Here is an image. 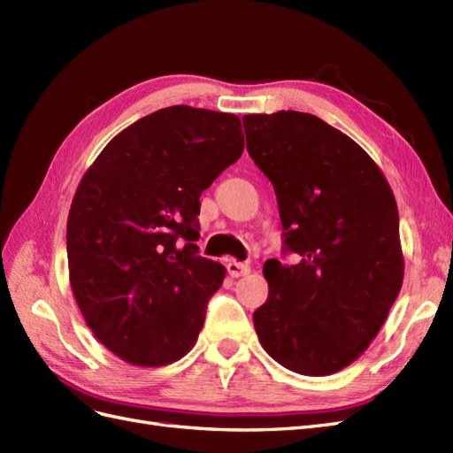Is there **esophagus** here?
<instances>
[{
  "label": "esophagus",
  "mask_w": 453,
  "mask_h": 453,
  "mask_svg": "<svg viewBox=\"0 0 453 453\" xmlns=\"http://www.w3.org/2000/svg\"><path fill=\"white\" fill-rule=\"evenodd\" d=\"M226 270L230 273V278H242V276H245V273H250L251 268H250V265H245V263H236V260H228Z\"/></svg>",
  "instance_id": "obj_1"
}]
</instances>
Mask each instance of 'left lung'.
<instances>
[{"instance_id": "1", "label": "left lung", "mask_w": 453, "mask_h": 453, "mask_svg": "<svg viewBox=\"0 0 453 453\" xmlns=\"http://www.w3.org/2000/svg\"><path fill=\"white\" fill-rule=\"evenodd\" d=\"M248 153L276 190L283 253L263 266L253 313L273 361L304 376L346 368L376 338L401 291L399 210L376 162L346 134L300 111L243 117Z\"/></svg>"}]
</instances>
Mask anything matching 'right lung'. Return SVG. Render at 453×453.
Listing matches in <instances>:
<instances>
[{
    "mask_svg": "<svg viewBox=\"0 0 453 453\" xmlns=\"http://www.w3.org/2000/svg\"><path fill=\"white\" fill-rule=\"evenodd\" d=\"M236 115L172 105L105 145L67 217L70 283L94 336L162 366L195 346L225 266L198 255L200 195L243 153Z\"/></svg>",
    "mask_w": 453,
    "mask_h": 453,
    "instance_id": "right-lung-1",
    "label": "right lung"
}]
</instances>
